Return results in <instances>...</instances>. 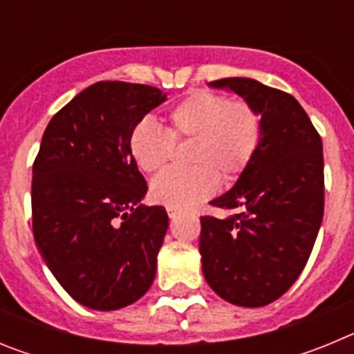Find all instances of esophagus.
Listing matches in <instances>:
<instances>
[{"mask_svg": "<svg viewBox=\"0 0 354 354\" xmlns=\"http://www.w3.org/2000/svg\"><path fill=\"white\" fill-rule=\"evenodd\" d=\"M168 216H170V220H175L177 216H179V211H175V209H167Z\"/></svg>", "mask_w": 354, "mask_h": 354, "instance_id": "34e87169", "label": "esophagus"}]
</instances>
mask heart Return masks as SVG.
<instances>
[{"label": "heart", "mask_w": 354, "mask_h": 354, "mask_svg": "<svg viewBox=\"0 0 354 354\" xmlns=\"http://www.w3.org/2000/svg\"><path fill=\"white\" fill-rule=\"evenodd\" d=\"M167 131L150 118L133 127L129 154L136 167L154 174L168 162L174 143L192 140L187 170H167L150 184V196L168 209H187L214 195L218 177L232 183L245 174L262 143L264 122L246 99L193 90L167 113Z\"/></svg>", "instance_id": "obj_1"}]
</instances>
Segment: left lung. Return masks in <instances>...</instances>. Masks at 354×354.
<instances>
[{
  "label": "left lung",
  "mask_w": 354,
  "mask_h": 354,
  "mask_svg": "<svg viewBox=\"0 0 354 354\" xmlns=\"http://www.w3.org/2000/svg\"><path fill=\"white\" fill-rule=\"evenodd\" d=\"M264 122L262 143L234 187L211 205L236 211L202 216V271L218 296L239 306H264L289 290L314 248L324 212L323 142L290 93L250 77H225Z\"/></svg>",
  "instance_id": "8db88e82"
}]
</instances>
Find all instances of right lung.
I'll return each instance as SVG.
<instances>
[{
  "mask_svg": "<svg viewBox=\"0 0 354 354\" xmlns=\"http://www.w3.org/2000/svg\"><path fill=\"white\" fill-rule=\"evenodd\" d=\"M165 99L149 84L93 83L51 118L33 161L37 248L60 286L93 310L131 305L154 282L168 214L140 204L147 183L129 136Z\"/></svg>",
  "mask_w": 354,
  "mask_h": 354,
  "instance_id": "obj_1",
  "label": "right lung"
}]
</instances>
